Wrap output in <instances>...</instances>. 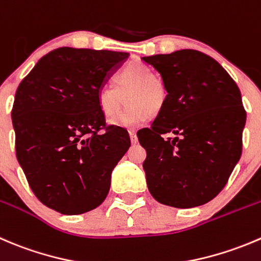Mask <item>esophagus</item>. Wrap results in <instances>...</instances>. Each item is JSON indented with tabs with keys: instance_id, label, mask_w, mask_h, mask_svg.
<instances>
[{
	"instance_id": "esophagus-1",
	"label": "esophagus",
	"mask_w": 261,
	"mask_h": 261,
	"mask_svg": "<svg viewBox=\"0 0 261 261\" xmlns=\"http://www.w3.org/2000/svg\"><path fill=\"white\" fill-rule=\"evenodd\" d=\"M128 135H130L131 143H133V144L138 143V136H136V131L135 130H130V131H128Z\"/></svg>"
}]
</instances>
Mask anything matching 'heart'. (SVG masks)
Segmentation results:
<instances>
[{
    "label": "heart",
    "instance_id": "obj_1",
    "mask_svg": "<svg viewBox=\"0 0 261 261\" xmlns=\"http://www.w3.org/2000/svg\"><path fill=\"white\" fill-rule=\"evenodd\" d=\"M117 88L103 85L97 94L98 107L107 118L117 117L127 97L128 107L113 121L116 126L133 128L145 123L151 115L158 113L164 107L168 98L166 82L153 70L141 62H133L125 67L116 77Z\"/></svg>",
    "mask_w": 261,
    "mask_h": 261
}]
</instances>
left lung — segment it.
<instances>
[{"label":"left lung","instance_id":"left-lung-1","mask_svg":"<svg viewBox=\"0 0 261 261\" xmlns=\"http://www.w3.org/2000/svg\"><path fill=\"white\" fill-rule=\"evenodd\" d=\"M166 82L168 98L140 134L151 196L194 208L223 190L242 153L246 112L241 93L214 58L194 49L143 57ZM167 133L175 138L164 139Z\"/></svg>","mask_w":261,"mask_h":261}]
</instances>
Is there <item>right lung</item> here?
Segmentation results:
<instances>
[{
	"mask_svg": "<svg viewBox=\"0 0 261 261\" xmlns=\"http://www.w3.org/2000/svg\"><path fill=\"white\" fill-rule=\"evenodd\" d=\"M128 53L61 47L22 79L11 117L16 158L40 203L61 214L105 201L111 173L130 148L125 128L106 125L98 90Z\"/></svg>",
	"mask_w": 261,
	"mask_h": 261,
	"instance_id": "right-lung-1",
	"label": "right lung"
}]
</instances>
